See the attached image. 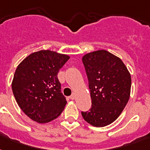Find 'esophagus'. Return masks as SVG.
<instances>
[{
	"instance_id": "esophagus-1",
	"label": "esophagus",
	"mask_w": 150,
	"mask_h": 150,
	"mask_svg": "<svg viewBox=\"0 0 150 150\" xmlns=\"http://www.w3.org/2000/svg\"><path fill=\"white\" fill-rule=\"evenodd\" d=\"M70 98H71V100H75V94L74 93H73L71 94V95Z\"/></svg>"
}]
</instances>
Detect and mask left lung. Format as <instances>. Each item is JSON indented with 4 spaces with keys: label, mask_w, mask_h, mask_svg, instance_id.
<instances>
[{
    "label": "left lung",
    "mask_w": 150,
    "mask_h": 150,
    "mask_svg": "<svg viewBox=\"0 0 150 150\" xmlns=\"http://www.w3.org/2000/svg\"><path fill=\"white\" fill-rule=\"evenodd\" d=\"M92 100L89 111L82 112L91 125L104 127L114 122L130 97L132 79L123 61L105 50L82 57Z\"/></svg>",
    "instance_id": "8db88e82"
}]
</instances>
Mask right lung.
<instances>
[{
	"label": "right lung",
	"mask_w": 150,
	"mask_h": 150,
	"mask_svg": "<svg viewBox=\"0 0 150 150\" xmlns=\"http://www.w3.org/2000/svg\"><path fill=\"white\" fill-rule=\"evenodd\" d=\"M70 57L51 50L34 52L15 70L11 88L22 110L38 123H47L61 114L67 101L57 73Z\"/></svg>",
	"instance_id": "1"
}]
</instances>
